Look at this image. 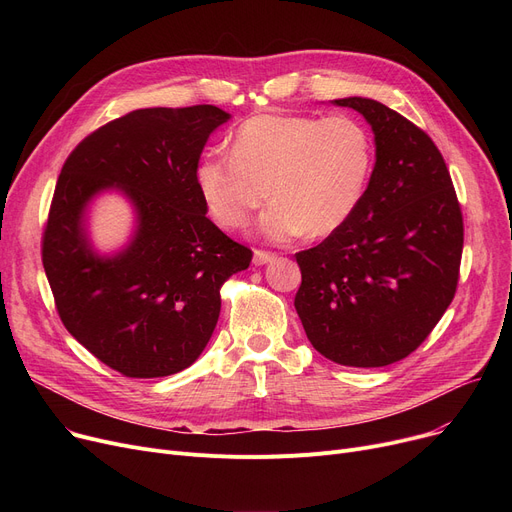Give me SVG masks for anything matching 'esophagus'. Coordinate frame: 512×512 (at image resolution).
Returning a JSON list of instances; mask_svg holds the SVG:
<instances>
[{
  "label": "esophagus",
  "instance_id": "obj_1",
  "mask_svg": "<svg viewBox=\"0 0 512 512\" xmlns=\"http://www.w3.org/2000/svg\"><path fill=\"white\" fill-rule=\"evenodd\" d=\"M272 259H276V255L270 253V251H255V255H253L255 265H265V263H270Z\"/></svg>",
  "mask_w": 512,
  "mask_h": 512
}]
</instances>
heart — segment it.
Segmentation results:
<instances>
[{"instance_id":"b5f03b06","label":"heart","mask_w":512,"mask_h":512,"mask_svg":"<svg viewBox=\"0 0 512 512\" xmlns=\"http://www.w3.org/2000/svg\"><path fill=\"white\" fill-rule=\"evenodd\" d=\"M371 164L369 132L351 116L265 114L236 130L232 155L199 161L197 186L224 228L245 226L272 195L276 201L261 218L267 238L328 236L359 207Z\"/></svg>"}]
</instances>
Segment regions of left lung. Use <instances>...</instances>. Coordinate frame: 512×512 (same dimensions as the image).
I'll return each mask as SVG.
<instances>
[{"instance_id": "1", "label": "left lung", "mask_w": 512, "mask_h": 512, "mask_svg": "<svg viewBox=\"0 0 512 512\" xmlns=\"http://www.w3.org/2000/svg\"><path fill=\"white\" fill-rule=\"evenodd\" d=\"M373 130L375 166L348 222L301 251L294 307L317 353L346 367L409 357L454 299L463 213L444 157L384 103L334 99Z\"/></svg>"}]
</instances>
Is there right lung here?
<instances>
[{
	"label": "right lung",
	"instance_id": "1",
	"mask_svg": "<svg viewBox=\"0 0 512 512\" xmlns=\"http://www.w3.org/2000/svg\"><path fill=\"white\" fill-rule=\"evenodd\" d=\"M230 120L215 105L147 107L91 132L68 155L43 232V267L66 330L126 378L193 365L220 317L222 284L251 263L207 218L197 166L209 134ZM120 190L138 230L116 256L90 247L92 197Z\"/></svg>",
	"mask_w": 512,
	"mask_h": 512
}]
</instances>
